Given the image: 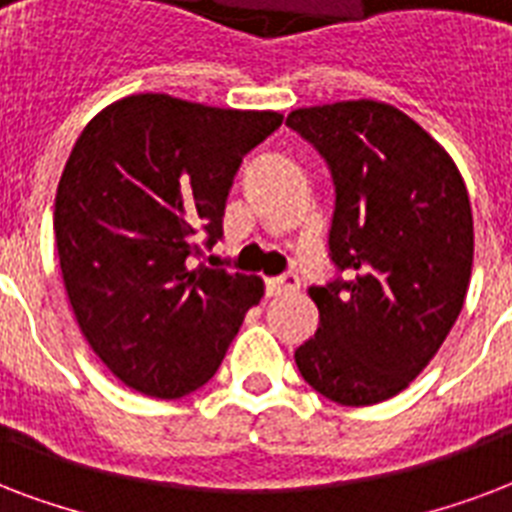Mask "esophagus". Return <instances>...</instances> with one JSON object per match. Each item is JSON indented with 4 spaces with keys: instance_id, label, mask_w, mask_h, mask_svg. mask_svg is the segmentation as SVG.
Listing matches in <instances>:
<instances>
[{
    "instance_id": "1",
    "label": "esophagus",
    "mask_w": 512,
    "mask_h": 512,
    "mask_svg": "<svg viewBox=\"0 0 512 512\" xmlns=\"http://www.w3.org/2000/svg\"><path fill=\"white\" fill-rule=\"evenodd\" d=\"M299 291V277L296 275H280V277H269L267 280V293L269 296H288V293Z\"/></svg>"
}]
</instances>
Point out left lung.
<instances>
[{"instance_id":"8db88e82","label":"left lung","mask_w":512,"mask_h":512,"mask_svg":"<svg viewBox=\"0 0 512 512\" xmlns=\"http://www.w3.org/2000/svg\"><path fill=\"white\" fill-rule=\"evenodd\" d=\"M288 128L328 162V256L350 280L312 285L320 326L296 350L304 382L342 406L398 395L457 323L473 269V211L449 152L382 101L296 109Z\"/></svg>"}]
</instances>
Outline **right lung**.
<instances>
[{
  "instance_id": "1",
  "label": "right lung",
  "mask_w": 512,
  "mask_h": 512,
  "mask_svg": "<svg viewBox=\"0 0 512 512\" xmlns=\"http://www.w3.org/2000/svg\"><path fill=\"white\" fill-rule=\"evenodd\" d=\"M277 112L120 98L87 122L55 192V245L77 326L122 384L184 398L219 371L261 277L189 267L221 237L240 162Z\"/></svg>"
}]
</instances>
